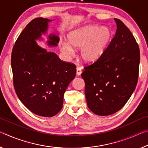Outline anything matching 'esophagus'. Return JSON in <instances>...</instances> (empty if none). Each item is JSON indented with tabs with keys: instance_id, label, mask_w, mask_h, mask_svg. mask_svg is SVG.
I'll return each instance as SVG.
<instances>
[{
	"instance_id": "esophagus-1",
	"label": "esophagus",
	"mask_w": 148,
	"mask_h": 148,
	"mask_svg": "<svg viewBox=\"0 0 148 148\" xmlns=\"http://www.w3.org/2000/svg\"><path fill=\"white\" fill-rule=\"evenodd\" d=\"M82 74V69L80 67H76V75L77 76H79Z\"/></svg>"
}]
</instances>
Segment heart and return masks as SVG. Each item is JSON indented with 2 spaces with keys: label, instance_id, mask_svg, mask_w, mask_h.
<instances>
[{
  "label": "heart",
  "instance_id": "1",
  "mask_svg": "<svg viewBox=\"0 0 148 148\" xmlns=\"http://www.w3.org/2000/svg\"><path fill=\"white\" fill-rule=\"evenodd\" d=\"M112 38L111 29L97 25L81 28L68 36L69 43L72 47L81 49L80 57L87 63L94 62L101 57L107 51ZM65 41L60 42L59 45L61 52L69 57L74 54L73 49Z\"/></svg>",
  "mask_w": 148,
  "mask_h": 148
}]
</instances>
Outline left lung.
Instances as JSON below:
<instances>
[{
    "label": "left lung",
    "instance_id": "left-lung-1",
    "mask_svg": "<svg viewBox=\"0 0 148 148\" xmlns=\"http://www.w3.org/2000/svg\"><path fill=\"white\" fill-rule=\"evenodd\" d=\"M115 36L104 55L84 66L87 104L97 115H110L122 109L136 87L139 74V46L130 29L121 20Z\"/></svg>",
    "mask_w": 148,
    "mask_h": 148
}]
</instances>
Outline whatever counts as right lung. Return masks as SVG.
Segmentation results:
<instances>
[{"label":"right lung","instance_id":"obj_1","mask_svg":"<svg viewBox=\"0 0 148 148\" xmlns=\"http://www.w3.org/2000/svg\"><path fill=\"white\" fill-rule=\"evenodd\" d=\"M47 18H37L23 29L13 47L11 66L16 95L34 114L51 117L63 105L68 86L76 76V66L62 61L55 53L37 45L36 39L47 29ZM57 36H49L48 45L57 46Z\"/></svg>","mask_w":148,"mask_h":148}]
</instances>
